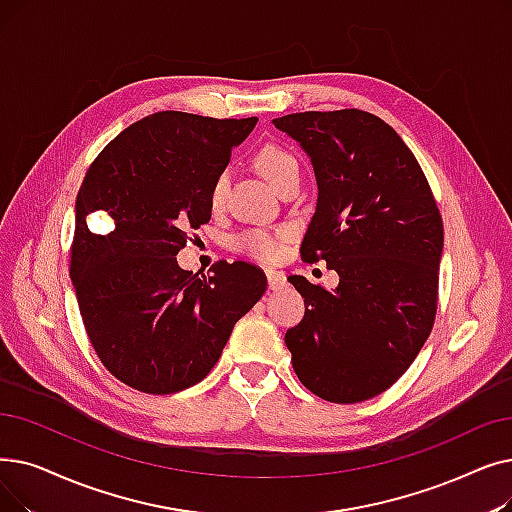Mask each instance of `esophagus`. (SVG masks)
I'll return each instance as SVG.
<instances>
[{"instance_id":"34e87169","label":"esophagus","mask_w":512,"mask_h":512,"mask_svg":"<svg viewBox=\"0 0 512 512\" xmlns=\"http://www.w3.org/2000/svg\"><path fill=\"white\" fill-rule=\"evenodd\" d=\"M265 276H268V284H270L272 291H282V288L286 286V276L282 272L268 270V272H265Z\"/></svg>"}]
</instances>
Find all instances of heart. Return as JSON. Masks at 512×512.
I'll use <instances>...</instances> for the list:
<instances>
[{
    "label": "heart",
    "mask_w": 512,
    "mask_h": 512,
    "mask_svg": "<svg viewBox=\"0 0 512 512\" xmlns=\"http://www.w3.org/2000/svg\"><path fill=\"white\" fill-rule=\"evenodd\" d=\"M255 165L265 180H268L274 188H278L288 175L299 171V165H297L293 154L278 148V146H263L257 152ZM224 192H226V175H219L211 186V196H209L213 207H219L221 201H224ZM240 249L255 259L274 261L282 253V242L278 236H274L270 232L257 230V232L244 234L240 238Z\"/></svg>",
    "instance_id": "1"
}]
</instances>
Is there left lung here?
Masks as SVG:
<instances>
[{
    "label": "left lung",
    "mask_w": 512,
    "mask_h": 512,
    "mask_svg": "<svg viewBox=\"0 0 512 512\" xmlns=\"http://www.w3.org/2000/svg\"><path fill=\"white\" fill-rule=\"evenodd\" d=\"M272 123L301 146L316 175L303 257L339 274L332 291L288 276L305 316L284 341L311 393L364 402L389 389L431 335L441 215L414 154L379 117L311 110Z\"/></svg>",
    "instance_id": "obj_1"
}]
</instances>
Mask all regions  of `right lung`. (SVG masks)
I'll list each match as a JSON object with an SVG mask.
<instances>
[{"label":"right lung","mask_w":512,"mask_h":512,"mask_svg":"<svg viewBox=\"0 0 512 512\" xmlns=\"http://www.w3.org/2000/svg\"><path fill=\"white\" fill-rule=\"evenodd\" d=\"M255 125L163 110L121 131L85 175L71 282L98 358L133 389L201 383L268 288L251 263L219 261L207 278L175 257L211 219V186ZM94 212L109 217L100 233L86 226Z\"/></svg>","instance_id":"1"}]
</instances>
